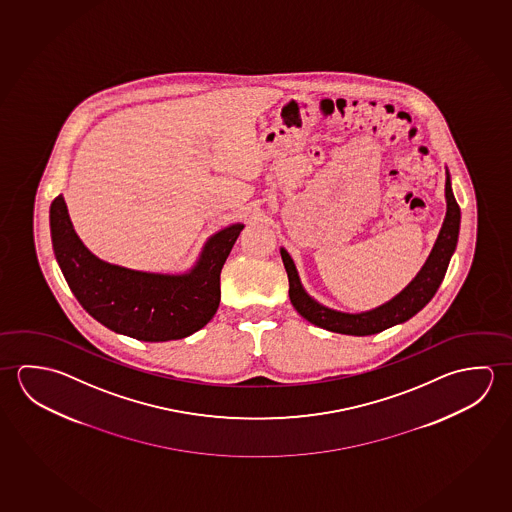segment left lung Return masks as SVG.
Segmentation results:
<instances>
[{
	"label": "left lung",
	"mask_w": 512,
	"mask_h": 512,
	"mask_svg": "<svg viewBox=\"0 0 512 512\" xmlns=\"http://www.w3.org/2000/svg\"><path fill=\"white\" fill-rule=\"evenodd\" d=\"M446 202L448 211L442 224L441 233L435 242L430 258L426 260L425 267L417 274L416 279L410 285L396 295L392 301L383 304L376 310L364 313H342L330 310L326 306L313 301L310 295L306 294L297 276L294 261L290 254L281 249V258L285 263L286 274H288V295L294 304L295 310L303 315L306 321L312 322L319 328L333 331V333H344V335H374L380 331L387 330L390 326H396L399 322H405L414 317L419 310H423L430 299L434 297L437 288L441 286L451 254L457 247L460 227V208L457 200L451 191L450 174L446 177Z\"/></svg>",
	"instance_id": "1"
}]
</instances>
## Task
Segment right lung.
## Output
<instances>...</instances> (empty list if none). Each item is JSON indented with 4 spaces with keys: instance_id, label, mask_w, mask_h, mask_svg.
<instances>
[{
    "instance_id": "1",
    "label": "right lung",
    "mask_w": 512,
    "mask_h": 512,
    "mask_svg": "<svg viewBox=\"0 0 512 512\" xmlns=\"http://www.w3.org/2000/svg\"><path fill=\"white\" fill-rule=\"evenodd\" d=\"M55 258L78 303L105 328L143 342L190 337L220 304V272L242 224L209 238L199 263L184 276L148 274L98 260L73 231L61 195L50 206Z\"/></svg>"
}]
</instances>
